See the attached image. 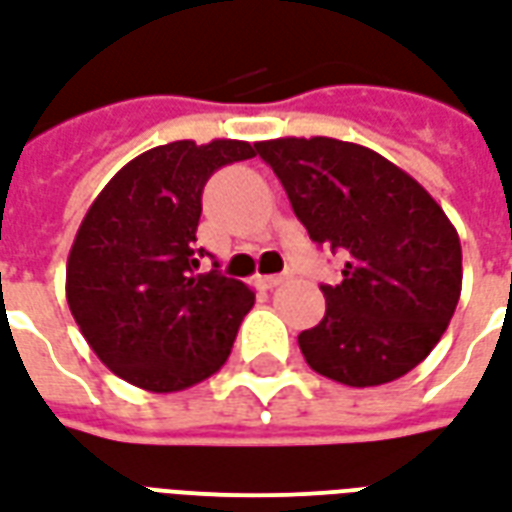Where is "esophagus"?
<instances>
[{
    "instance_id": "obj_1",
    "label": "esophagus",
    "mask_w": 512,
    "mask_h": 512,
    "mask_svg": "<svg viewBox=\"0 0 512 512\" xmlns=\"http://www.w3.org/2000/svg\"><path fill=\"white\" fill-rule=\"evenodd\" d=\"M285 279L287 276H282V274H266V276H257V285L263 287V290H271V287L282 285Z\"/></svg>"
}]
</instances>
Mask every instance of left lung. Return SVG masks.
Listing matches in <instances>:
<instances>
[{"label": "left lung", "mask_w": 512, "mask_h": 512, "mask_svg": "<svg viewBox=\"0 0 512 512\" xmlns=\"http://www.w3.org/2000/svg\"><path fill=\"white\" fill-rule=\"evenodd\" d=\"M257 154L282 181L314 244L342 252V282L323 285L325 317L298 333L314 372L372 388L429 355L461 295V241L410 173L336 138H276Z\"/></svg>", "instance_id": "obj_1"}]
</instances>
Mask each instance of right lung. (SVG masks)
Segmentation results:
<instances>
[{
	"label": "right lung",
	"instance_id": "1",
	"mask_svg": "<svg viewBox=\"0 0 512 512\" xmlns=\"http://www.w3.org/2000/svg\"><path fill=\"white\" fill-rule=\"evenodd\" d=\"M257 143L176 140L113 176L86 211L67 257V304L113 374L151 393L184 391L222 369L255 293L198 274L203 187Z\"/></svg>",
	"mask_w": 512,
	"mask_h": 512
}]
</instances>
